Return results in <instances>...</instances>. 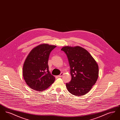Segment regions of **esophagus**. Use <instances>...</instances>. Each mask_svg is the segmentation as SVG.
<instances>
[{
    "mask_svg": "<svg viewBox=\"0 0 120 120\" xmlns=\"http://www.w3.org/2000/svg\"><path fill=\"white\" fill-rule=\"evenodd\" d=\"M63 73H61L60 75H59L57 76V77H61L63 76Z\"/></svg>",
    "mask_w": 120,
    "mask_h": 120,
    "instance_id": "1",
    "label": "esophagus"
}]
</instances>
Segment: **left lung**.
Segmentation results:
<instances>
[{
  "label": "left lung",
  "mask_w": 120,
  "mask_h": 120,
  "mask_svg": "<svg viewBox=\"0 0 120 120\" xmlns=\"http://www.w3.org/2000/svg\"><path fill=\"white\" fill-rule=\"evenodd\" d=\"M61 50L67 56L71 80L67 89L75 96H82L90 90L98 76V65L90 54L80 46H65Z\"/></svg>",
  "instance_id": "left-lung-1"
}]
</instances>
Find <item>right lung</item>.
I'll return each instance as SVG.
<instances>
[{
  "mask_svg": "<svg viewBox=\"0 0 120 120\" xmlns=\"http://www.w3.org/2000/svg\"><path fill=\"white\" fill-rule=\"evenodd\" d=\"M56 47L40 45L32 49L26 58L23 65V77L33 90L42 91L54 82L55 77L49 70L48 60L51 52Z\"/></svg>",
  "mask_w": 120,
  "mask_h": 120,
  "instance_id": "right-lung-1",
  "label": "right lung"
}]
</instances>
